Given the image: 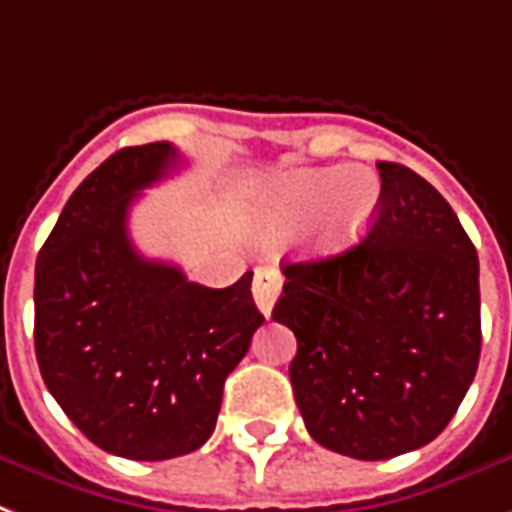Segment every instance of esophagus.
I'll use <instances>...</instances> for the list:
<instances>
[{
	"instance_id": "34e87169",
	"label": "esophagus",
	"mask_w": 512,
	"mask_h": 512,
	"mask_svg": "<svg viewBox=\"0 0 512 512\" xmlns=\"http://www.w3.org/2000/svg\"><path fill=\"white\" fill-rule=\"evenodd\" d=\"M282 292V276L273 271V268H260L255 273V282H252V295H255L257 308L263 311L265 317H271V308Z\"/></svg>"
}]
</instances>
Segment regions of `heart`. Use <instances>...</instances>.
<instances>
[{"label": "heart", "mask_w": 512, "mask_h": 512, "mask_svg": "<svg viewBox=\"0 0 512 512\" xmlns=\"http://www.w3.org/2000/svg\"><path fill=\"white\" fill-rule=\"evenodd\" d=\"M381 206V182L365 166L292 169L273 179L263 204V233L276 236L303 222L300 249L333 257L365 236Z\"/></svg>", "instance_id": "heart-1"}]
</instances>
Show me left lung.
<instances>
[{
    "mask_svg": "<svg viewBox=\"0 0 512 512\" xmlns=\"http://www.w3.org/2000/svg\"><path fill=\"white\" fill-rule=\"evenodd\" d=\"M381 206L341 255L282 268L273 322L298 338L295 403L319 446L365 462L427 446L481 357L478 252L443 195L376 163Z\"/></svg>",
    "mask_w": 512,
    "mask_h": 512,
    "instance_id": "1",
    "label": "left lung"
}]
</instances>
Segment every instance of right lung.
<instances>
[{
	"mask_svg": "<svg viewBox=\"0 0 512 512\" xmlns=\"http://www.w3.org/2000/svg\"><path fill=\"white\" fill-rule=\"evenodd\" d=\"M179 161L169 142L107 158L66 201L34 271L45 386L85 438L136 462L204 446L225 378L263 325L252 271L212 290L136 252L128 212Z\"/></svg>",
	"mask_w": 512,
	"mask_h": 512,
	"instance_id": "1",
	"label": "right lung"
}]
</instances>
